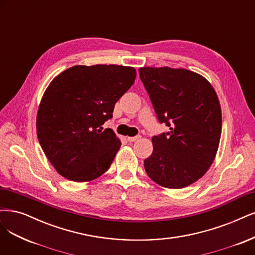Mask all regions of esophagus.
<instances>
[{
	"label": "esophagus",
	"instance_id": "34e87169",
	"mask_svg": "<svg viewBox=\"0 0 255 255\" xmlns=\"http://www.w3.org/2000/svg\"><path fill=\"white\" fill-rule=\"evenodd\" d=\"M140 138H141V136L137 135V136H134V137H128V140L129 142H133V141H136V140H139Z\"/></svg>",
	"mask_w": 255,
	"mask_h": 255
}]
</instances>
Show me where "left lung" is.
<instances>
[{"label": "left lung", "instance_id": "1", "mask_svg": "<svg viewBox=\"0 0 255 255\" xmlns=\"http://www.w3.org/2000/svg\"><path fill=\"white\" fill-rule=\"evenodd\" d=\"M139 75L158 121L170 128L152 138L145 172L161 187H188L204 176L217 152L222 134L217 95L207 79L188 69L141 67Z\"/></svg>", "mask_w": 255, "mask_h": 255}]
</instances>
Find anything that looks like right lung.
Wrapping results in <instances>:
<instances>
[{"mask_svg": "<svg viewBox=\"0 0 255 255\" xmlns=\"http://www.w3.org/2000/svg\"><path fill=\"white\" fill-rule=\"evenodd\" d=\"M135 78L134 67L98 64L73 66L51 81L38 110L37 135L60 175L84 182L109 170L121 142L102 126Z\"/></svg>", "mask_w": 255, "mask_h": 255, "instance_id": "1", "label": "right lung"}]
</instances>
